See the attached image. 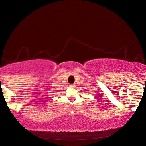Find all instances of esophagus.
Here are the masks:
<instances>
[{
    "label": "esophagus",
    "mask_w": 146,
    "mask_h": 146,
    "mask_svg": "<svg viewBox=\"0 0 146 146\" xmlns=\"http://www.w3.org/2000/svg\"><path fill=\"white\" fill-rule=\"evenodd\" d=\"M70 86L71 88H74L75 86V84H70Z\"/></svg>",
    "instance_id": "1"
}]
</instances>
